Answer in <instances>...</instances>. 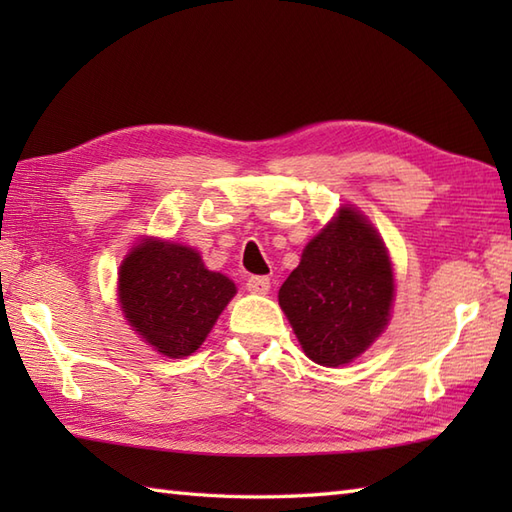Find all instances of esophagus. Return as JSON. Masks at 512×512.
Masks as SVG:
<instances>
[{
  "label": "esophagus",
  "mask_w": 512,
  "mask_h": 512,
  "mask_svg": "<svg viewBox=\"0 0 512 512\" xmlns=\"http://www.w3.org/2000/svg\"><path fill=\"white\" fill-rule=\"evenodd\" d=\"M248 292H255V295H268L270 290V279L268 277H250L246 281Z\"/></svg>",
  "instance_id": "1"
}]
</instances>
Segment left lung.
<instances>
[{"label":"left lung","instance_id":"obj_1","mask_svg":"<svg viewBox=\"0 0 512 512\" xmlns=\"http://www.w3.org/2000/svg\"><path fill=\"white\" fill-rule=\"evenodd\" d=\"M394 270L385 242L363 213L341 206L303 248L279 288V306L314 363H352L389 323Z\"/></svg>","mask_w":512,"mask_h":512}]
</instances>
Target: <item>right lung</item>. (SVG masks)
Instances as JSON below:
<instances>
[{"label": "right lung", "instance_id": "obj_1", "mask_svg": "<svg viewBox=\"0 0 512 512\" xmlns=\"http://www.w3.org/2000/svg\"><path fill=\"white\" fill-rule=\"evenodd\" d=\"M235 284L191 246L145 237L118 270V301L132 330L169 358L191 356L209 336Z\"/></svg>", "mask_w": 512, "mask_h": 512}]
</instances>
